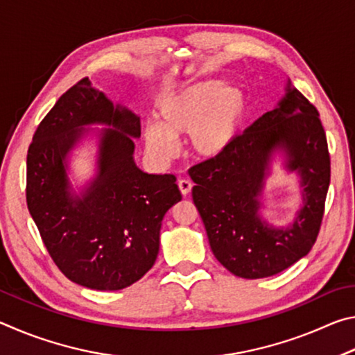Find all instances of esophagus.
Wrapping results in <instances>:
<instances>
[{"mask_svg": "<svg viewBox=\"0 0 355 355\" xmlns=\"http://www.w3.org/2000/svg\"><path fill=\"white\" fill-rule=\"evenodd\" d=\"M178 188L183 196H188L192 189V183L189 182V180L182 178V180H178Z\"/></svg>", "mask_w": 355, "mask_h": 355, "instance_id": "1", "label": "esophagus"}]
</instances>
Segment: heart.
<instances>
[{
  "instance_id": "obj_1",
  "label": "heart",
  "mask_w": 355,
  "mask_h": 355,
  "mask_svg": "<svg viewBox=\"0 0 355 355\" xmlns=\"http://www.w3.org/2000/svg\"><path fill=\"white\" fill-rule=\"evenodd\" d=\"M250 111L243 87L220 80L196 83L163 101L158 123L144 127L148 155L167 163L178 152L177 137L189 135V144L200 158H218L230 148L245 125Z\"/></svg>"
}]
</instances>
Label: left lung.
Returning a JSON list of instances; mask_svg holds the SVG:
<instances>
[{"instance_id": "obj_1", "label": "left lung", "mask_w": 355, "mask_h": 355, "mask_svg": "<svg viewBox=\"0 0 355 355\" xmlns=\"http://www.w3.org/2000/svg\"><path fill=\"white\" fill-rule=\"evenodd\" d=\"M300 177L303 207L286 226L261 216V197L275 156ZM194 200L214 257L243 279L271 277L313 248L330 183L326 133L316 107L286 81L274 110L258 117L218 158L189 169Z\"/></svg>"}]
</instances>
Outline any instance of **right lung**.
Masks as SVG:
<instances>
[{
    "mask_svg": "<svg viewBox=\"0 0 355 355\" xmlns=\"http://www.w3.org/2000/svg\"><path fill=\"white\" fill-rule=\"evenodd\" d=\"M87 135L98 137L96 175L78 193L68 159ZM139 137V117L83 78L42 120L28 150L29 214L65 277L91 290L117 291L139 280L158 257L164 214L182 200L172 173L136 166Z\"/></svg>",
    "mask_w": 355,
    "mask_h": 355,
    "instance_id": "right-lung-1",
    "label": "right lung"
}]
</instances>
